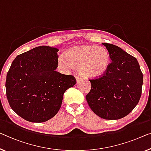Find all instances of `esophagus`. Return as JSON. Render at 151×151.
<instances>
[{"mask_svg":"<svg viewBox=\"0 0 151 151\" xmlns=\"http://www.w3.org/2000/svg\"><path fill=\"white\" fill-rule=\"evenodd\" d=\"M76 81H77V83H78V82H79V81H81L82 80V77H81V76H76Z\"/></svg>","mask_w":151,"mask_h":151,"instance_id":"34e87169","label":"esophagus"}]
</instances>
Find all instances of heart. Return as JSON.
<instances>
[{
    "label": "heart",
    "mask_w": 151,
    "mask_h": 151,
    "mask_svg": "<svg viewBox=\"0 0 151 151\" xmlns=\"http://www.w3.org/2000/svg\"><path fill=\"white\" fill-rule=\"evenodd\" d=\"M60 65L66 69L75 66L80 73L90 78H97L106 73L110 64L109 53L106 49L95 45H85L70 49L66 57L60 56Z\"/></svg>",
    "instance_id": "obj_1"
}]
</instances>
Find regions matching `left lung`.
Segmentation results:
<instances>
[{
  "instance_id": "obj_1",
  "label": "left lung",
  "mask_w": 151,
  "mask_h": 151,
  "mask_svg": "<svg viewBox=\"0 0 151 151\" xmlns=\"http://www.w3.org/2000/svg\"><path fill=\"white\" fill-rule=\"evenodd\" d=\"M102 45L109 51L112 62L104 75L89 79L91 88L86 100L98 116L116 120L127 116L138 104L143 74L136 58L114 45Z\"/></svg>"
}]
</instances>
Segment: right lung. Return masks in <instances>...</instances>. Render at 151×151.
I'll return each instance as SVG.
<instances>
[{
	"label": "right lung",
	"mask_w": 151,
	"mask_h": 151,
	"mask_svg": "<svg viewBox=\"0 0 151 151\" xmlns=\"http://www.w3.org/2000/svg\"><path fill=\"white\" fill-rule=\"evenodd\" d=\"M58 49L39 46L18 55L6 78V94L15 113L25 120L42 123L61 107L64 92L76 84L73 75L55 71Z\"/></svg>",
	"instance_id": "obj_1"
}]
</instances>
